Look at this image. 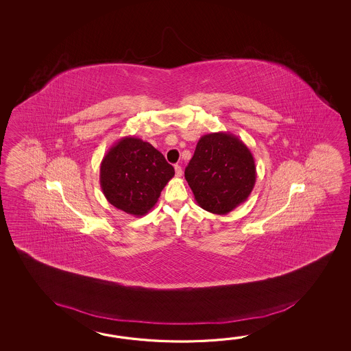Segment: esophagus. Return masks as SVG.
Masks as SVG:
<instances>
[{
	"label": "esophagus",
	"instance_id": "34e87169",
	"mask_svg": "<svg viewBox=\"0 0 351 351\" xmlns=\"http://www.w3.org/2000/svg\"><path fill=\"white\" fill-rule=\"evenodd\" d=\"M174 171H176V176H177V177H182L183 172H182V167H180V165H174Z\"/></svg>",
	"mask_w": 351,
	"mask_h": 351
}]
</instances>
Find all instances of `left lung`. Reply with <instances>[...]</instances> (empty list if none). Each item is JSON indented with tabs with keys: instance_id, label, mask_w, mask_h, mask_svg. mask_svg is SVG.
Here are the masks:
<instances>
[{
	"instance_id": "left-lung-1",
	"label": "left lung",
	"mask_w": 351,
	"mask_h": 351,
	"mask_svg": "<svg viewBox=\"0 0 351 351\" xmlns=\"http://www.w3.org/2000/svg\"><path fill=\"white\" fill-rule=\"evenodd\" d=\"M184 177L199 207L227 215L248 198L257 174L246 144L236 135L219 132L198 141Z\"/></svg>"
}]
</instances>
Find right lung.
<instances>
[{
  "mask_svg": "<svg viewBox=\"0 0 351 351\" xmlns=\"http://www.w3.org/2000/svg\"><path fill=\"white\" fill-rule=\"evenodd\" d=\"M174 177V168L152 144L124 136L100 165V186L115 208L141 217L156 206L160 192Z\"/></svg>",
  "mask_w": 351,
  "mask_h": 351,
  "instance_id": "add662e5",
  "label": "right lung"
}]
</instances>
